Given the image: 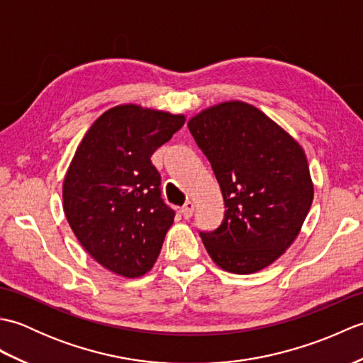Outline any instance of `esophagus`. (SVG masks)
Segmentation results:
<instances>
[{
    "label": "esophagus",
    "mask_w": 363,
    "mask_h": 363,
    "mask_svg": "<svg viewBox=\"0 0 363 363\" xmlns=\"http://www.w3.org/2000/svg\"><path fill=\"white\" fill-rule=\"evenodd\" d=\"M194 209H195V206H194V203L191 201H187L186 204H184L182 207H181V213H182V217L184 218H191V215H194Z\"/></svg>",
    "instance_id": "34e87169"
}]
</instances>
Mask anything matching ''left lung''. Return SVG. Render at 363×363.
Segmentation results:
<instances>
[{
	"instance_id": "8db88e82",
	"label": "left lung",
	"mask_w": 363,
	"mask_h": 363,
	"mask_svg": "<svg viewBox=\"0 0 363 363\" xmlns=\"http://www.w3.org/2000/svg\"><path fill=\"white\" fill-rule=\"evenodd\" d=\"M187 126L211 162L226 207L220 228L201 233L204 248L225 272H260L296 240L312 206L303 146L238 99L206 107Z\"/></svg>"
}]
</instances>
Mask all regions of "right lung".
Returning a JSON list of instances; mask_svg holds the SVG:
<instances>
[{
    "label": "right lung",
    "instance_id": "right-lung-1",
    "mask_svg": "<svg viewBox=\"0 0 363 363\" xmlns=\"http://www.w3.org/2000/svg\"><path fill=\"white\" fill-rule=\"evenodd\" d=\"M186 115L118 104L82 137L62 184L64 212L76 238L99 265L140 277L156 264L174 212L160 199L151 156Z\"/></svg>",
    "mask_w": 363,
    "mask_h": 363
}]
</instances>
